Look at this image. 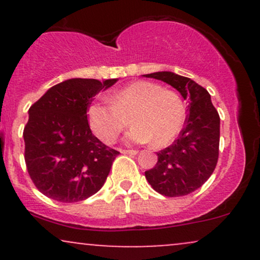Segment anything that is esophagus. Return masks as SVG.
Wrapping results in <instances>:
<instances>
[{"mask_svg":"<svg viewBox=\"0 0 260 260\" xmlns=\"http://www.w3.org/2000/svg\"><path fill=\"white\" fill-rule=\"evenodd\" d=\"M122 154H131V155H136L138 154V150H133V149H121Z\"/></svg>","mask_w":260,"mask_h":260,"instance_id":"1","label":"esophagus"}]
</instances>
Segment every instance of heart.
Listing matches in <instances>:
<instances>
[{"mask_svg":"<svg viewBox=\"0 0 260 260\" xmlns=\"http://www.w3.org/2000/svg\"><path fill=\"white\" fill-rule=\"evenodd\" d=\"M109 103H94L88 109L89 126L95 136L112 144L130 118L132 129L127 139L133 143L151 142L153 147L169 145L180 133L184 107L177 94L155 83L138 80L110 95Z\"/></svg>","mask_w":260,"mask_h":260,"instance_id":"b5f03b06","label":"heart"}]
</instances>
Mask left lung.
I'll use <instances>...</instances> for the list:
<instances>
[{
    "label": "left lung",
    "instance_id": "left-lung-1",
    "mask_svg": "<svg viewBox=\"0 0 260 260\" xmlns=\"http://www.w3.org/2000/svg\"><path fill=\"white\" fill-rule=\"evenodd\" d=\"M168 83L188 99V113L178 139L157 153V162L145 171L150 186L160 194L182 197L207 182L219 159L220 117L207 89L172 72L145 74Z\"/></svg>",
    "mask_w": 260,
    "mask_h": 260
}]
</instances>
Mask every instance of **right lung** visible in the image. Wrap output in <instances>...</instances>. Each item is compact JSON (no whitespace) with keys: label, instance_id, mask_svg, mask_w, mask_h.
<instances>
[{"label":"right lung","instance_id":"obj_1","mask_svg":"<svg viewBox=\"0 0 260 260\" xmlns=\"http://www.w3.org/2000/svg\"><path fill=\"white\" fill-rule=\"evenodd\" d=\"M117 79L73 78L50 88L29 109L23 137L26 170L35 187L62 203L84 201L105 183L118 151L91 133L92 98Z\"/></svg>","mask_w":260,"mask_h":260}]
</instances>
